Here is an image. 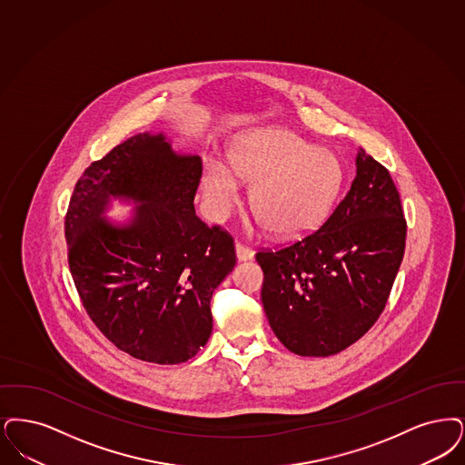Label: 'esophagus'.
Here are the masks:
<instances>
[{
    "instance_id": "1",
    "label": "esophagus",
    "mask_w": 465,
    "mask_h": 465,
    "mask_svg": "<svg viewBox=\"0 0 465 465\" xmlns=\"http://www.w3.org/2000/svg\"><path fill=\"white\" fill-rule=\"evenodd\" d=\"M235 254H237V260L239 261H249L254 258V251L251 247L243 245L241 242L235 245Z\"/></svg>"
}]
</instances>
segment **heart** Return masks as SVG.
I'll list each match as a JSON object with an SVG mask.
<instances>
[{"label":"heart","mask_w":465,"mask_h":465,"mask_svg":"<svg viewBox=\"0 0 465 465\" xmlns=\"http://www.w3.org/2000/svg\"><path fill=\"white\" fill-rule=\"evenodd\" d=\"M228 161L230 166H205L203 192L211 216L224 220L241 201V182L254 181L252 209L280 237L306 235L323 223L344 180V167L334 152L277 128L237 136Z\"/></svg>","instance_id":"obj_1"}]
</instances>
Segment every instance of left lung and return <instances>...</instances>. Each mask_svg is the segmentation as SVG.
<instances>
[{"label":"left lung","instance_id":"left-lung-1","mask_svg":"<svg viewBox=\"0 0 465 465\" xmlns=\"http://www.w3.org/2000/svg\"><path fill=\"white\" fill-rule=\"evenodd\" d=\"M405 239L390 171L358 150L351 188L327 222L256 254L262 308L280 342L299 356H331L369 332L390 298Z\"/></svg>","mask_w":465,"mask_h":465}]
</instances>
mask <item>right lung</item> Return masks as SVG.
<instances>
[{
  "instance_id": "add662e5",
  "label": "right lung",
  "mask_w": 465,
  "mask_h": 465,
  "mask_svg": "<svg viewBox=\"0 0 465 465\" xmlns=\"http://www.w3.org/2000/svg\"><path fill=\"white\" fill-rule=\"evenodd\" d=\"M199 155H180L163 133H140L84 169L65 216L69 270L100 332L133 358L174 365L204 348L211 298L235 266L228 232L193 209ZM133 200L134 218L114 225L110 197Z\"/></svg>"
}]
</instances>
